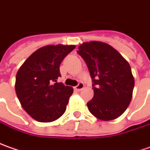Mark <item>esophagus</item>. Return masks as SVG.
Wrapping results in <instances>:
<instances>
[{
	"instance_id": "1",
	"label": "esophagus",
	"mask_w": 150,
	"mask_h": 150,
	"mask_svg": "<svg viewBox=\"0 0 150 150\" xmlns=\"http://www.w3.org/2000/svg\"><path fill=\"white\" fill-rule=\"evenodd\" d=\"M83 87H84V84L80 82V83H79V84H78L77 86H75L74 88H75V91H80V90H82V89H83Z\"/></svg>"
}]
</instances>
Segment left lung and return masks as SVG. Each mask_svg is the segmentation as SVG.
Listing matches in <instances>:
<instances>
[{
	"label": "left lung",
	"instance_id": "obj_1",
	"mask_svg": "<svg viewBox=\"0 0 150 150\" xmlns=\"http://www.w3.org/2000/svg\"><path fill=\"white\" fill-rule=\"evenodd\" d=\"M86 62L93 81V98L89 112L102 121L119 117L130 104L135 85L131 66L108 43L92 41L77 51Z\"/></svg>",
	"mask_w": 150,
	"mask_h": 150
}]
</instances>
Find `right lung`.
<instances>
[{"instance_id":"right-lung-1","label":"right lung","mask_w":150,"mask_h":150,"mask_svg":"<svg viewBox=\"0 0 150 150\" xmlns=\"http://www.w3.org/2000/svg\"><path fill=\"white\" fill-rule=\"evenodd\" d=\"M75 45H48L35 51L16 74L15 92L27 113L39 122L61 117L73 88L58 83L60 65Z\"/></svg>"}]
</instances>
